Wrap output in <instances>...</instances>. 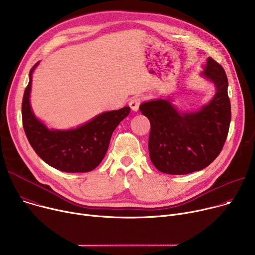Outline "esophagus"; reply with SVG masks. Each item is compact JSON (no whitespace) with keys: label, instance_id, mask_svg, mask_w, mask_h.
Masks as SVG:
<instances>
[{"label":"esophagus","instance_id":"obj_1","mask_svg":"<svg viewBox=\"0 0 255 255\" xmlns=\"http://www.w3.org/2000/svg\"><path fill=\"white\" fill-rule=\"evenodd\" d=\"M141 102H142L141 98H139V97H134V98H132V99L130 100V102H129V107L131 108L132 111H135V112H136V111H138V109H139V106H140Z\"/></svg>","mask_w":255,"mask_h":255}]
</instances>
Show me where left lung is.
<instances>
[{"label": "left lung", "instance_id": "8db88e82", "mask_svg": "<svg viewBox=\"0 0 255 255\" xmlns=\"http://www.w3.org/2000/svg\"><path fill=\"white\" fill-rule=\"evenodd\" d=\"M203 77L216 86V95L197 112H179L169 100L141 104L139 110L150 122L148 150L160 172L185 175L211 165L223 149L231 122L228 78L224 68L208 58Z\"/></svg>", "mask_w": 255, "mask_h": 255}]
</instances>
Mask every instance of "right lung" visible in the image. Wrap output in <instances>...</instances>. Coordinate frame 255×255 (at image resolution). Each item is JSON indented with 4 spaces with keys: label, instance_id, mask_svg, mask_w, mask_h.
<instances>
[{
    "label": "right lung",
    "instance_id": "right-lung-1",
    "mask_svg": "<svg viewBox=\"0 0 255 255\" xmlns=\"http://www.w3.org/2000/svg\"><path fill=\"white\" fill-rule=\"evenodd\" d=\"M22 101V124L37 155L51 167L67 173H84L96 169L108 150L112 134L129 115L130 108L100 114L76 129L50 130L32 112L29 102L31 76Z\"/></svg>",
    "mask_w": 255,
    "mask_h": 255
}]
</instances>
